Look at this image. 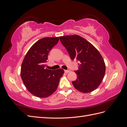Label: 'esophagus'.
<instances>
[{
    "label": "esophagus",
    "mask_w": 127,
    "mask_h": 127,
    "mask_svg": "<svg viewBox=\"0 0 127 127\" xmlns=\"http://www.w3.org/2000/svg\"><path fill=\"white\" fill-rule=\"evenodd\" d=\"M70 71V70H64V72L66 73H68Z\"/></svg>",
    "instance_id": "obj_1"
}]
</instances>
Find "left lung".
<instances>
[{
  "label": "left lung",
  "instance_id": "obj_1",
  "mask_svg": "<svg viewBox=\"0 0 127 127\" xmlns=\"http://www.w3.org/2000/svg\"><path fill=\"white\" fill-rule=\"evenodd\" d=\"M61 43L66 49L71 60L79 64L75 72L77 79L72 82L76 90L90 93L100 85L104 77L105 64L102 56L90 42L78 35L59 37Z\"/></svg>",
  "mask_w": 127,
  "mask_h": 127
}]
</instances>
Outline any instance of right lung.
Instances as JSON below:
<instances>
[{"label":"right lung","mask_w":127,"mask_h":127,"mask_svg":"<svg viewBox=\"0 0 127 127\" xmlns=\"http://www.w3.org/2000/svg\"><path fill=\"white\" fill-rule=\"evenodd\" d=\"M59 40V37H46L34 43L23 61L21 76L25 86L31 93L44 98L53 94L58 86L64 70L46 68L48 54Z\"/></svg>","instance_id":"add662e5"}]
</instances>
